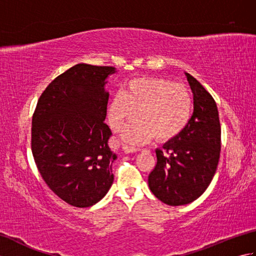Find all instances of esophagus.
I'll use <instances>...</instances> for the list:
<instances>
[{"label":"esophagus","instance_id":"34e87169","mask_svg":"<svg viewBox=\"0 0 256 256\" xmlns=\"http://www.w3.org/2000/svg\"><path fill=\"white\" fill-rule=\"evenodd\" d=\"M122 148H123V150H124L126 154H130V153H136V152L140 150L138 148H131V146H128V145H123Z\"/></svg>","mask_w":256,"mask_h":256}]
</instances>
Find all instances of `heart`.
<instances>
[{
	"mask_svg": "<svg viewBox=\"0 0 256 256\" xmlns=\"http://www.w3.org/2000/svg\"><path fill=\"white\" fill-rule=\"evenodd\" d=\"M192 110V96L184 84L162 78H135L125 86L124 96L112 99L108 121L118 132L138 111V120L124 130L123 138L131 144H144L154 138L167 142L182 133Z\"/></svg>",
	"mask_w": 256,
	"mask_h": 256,
	"instance_id": "1",
	"label": "heart"
}]
</instances>
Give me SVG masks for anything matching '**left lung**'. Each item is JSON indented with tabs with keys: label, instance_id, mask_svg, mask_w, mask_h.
<instances>
[{
	"label": "left lung",
	"instance_id": "1",
	"mask_svg": "<svg viewBox=\"0 0 256 256\" xmlns=\"http://www.w3.org/2000/svg\"><path fill=\"white\" fill-rule=\"evenodd\" d=\"M194 94V113L180 135L156 150L157 164L148 187L170 206L192 202L208 188L220 158L221 126L216 101L199 81L186 72Z\"/></svg>",
	"mask_w": 256,
	"mask_h": 256
}]
</instances>
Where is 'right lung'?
Returning <instances> with one entry per match:
<instances>
[{"mask_svg": "<svg viewBox=\"0 0 256 256\" xmlns=\"http://www.w3.org/2000/svg\"><path fill=\"white\" fill-rule=\"evenodd\" d=\"M114 67L78 64L54 79L37 102L32 122V153L38 172L67 204L86 208L112 186L104 123L108 92L104 86Z\"/></svg>", "mask_w": 256, "mask_h": 256, "instance_id": "obj_1", "label": "right lung"}]
</instances>
